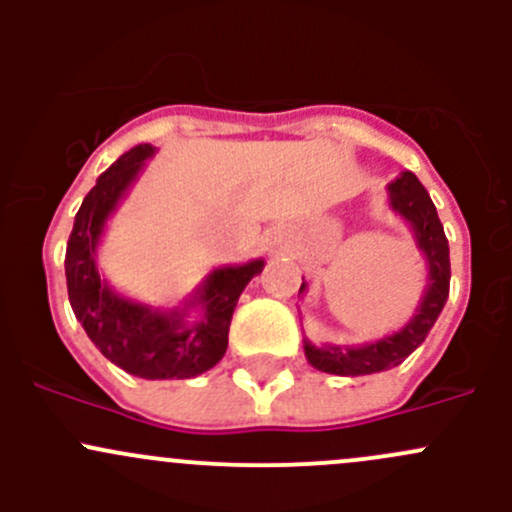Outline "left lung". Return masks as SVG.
<instances>
[{
    "mask_svg": "<svg viewBox=\"0 0 512 512\" xmlns=\"http://www.w3.org/2000/svg\"><path fill=\"white\" fill-rule=\"evenodd\" d=\"M389 205L391 210L401 215L411 225L416 237V247L426 257L428 267V285L423 292L421 304H418L414 317L401 327L399 332L379 339V342L361 344V347H314L304 339V354L307 361L319 371L337 376H364L376 374L399 366L414 349L423 344L431 327L436 324L443 304L448 299V287H451V257H448V240L443 232L441 220H438L436 205L431 195L421 185L414 173H401L399 178L389 183ZM304 282L299 294L304 292Z\"/></svg>",
    "mask_w": 512,
    "mask_h": 512,
    "instance_id": "obj_1",
    "label": "left lung"
}]
</instances>
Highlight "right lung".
<instances>
[{
	"label": "right lung",
	"mask_w": 512,
	"mask_h": 512,
	"mask_svg": "<svg viewBox=\"0 0 512 512\" xmlns=\"http://www.w3.org/2000/svg\"><path fill=\"white\" fill-rule=\"evenodd\" d=\"M156 148L141 143L123 153L81 203L66 245V287L76 319L96 349L141 379H193L213 369L225 356L230 319L242 289L260 275L265 260L218 267L205 277L180 309L160 312L131 302L106 285L96 267V247L103 227ZM198 303L204 317L188 325L184 314Z\"/></svg>",
	"instance_id": "add662e5"
}]
</instances>
